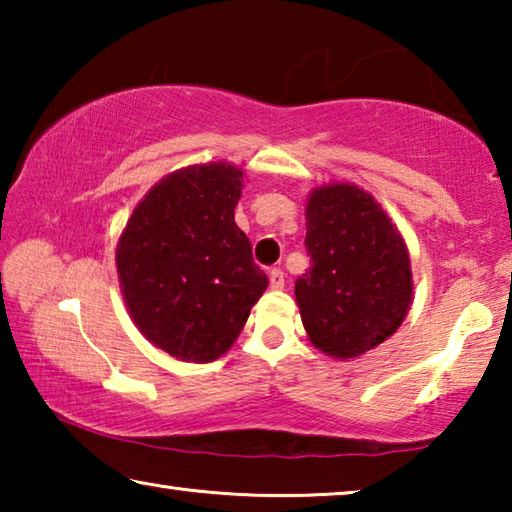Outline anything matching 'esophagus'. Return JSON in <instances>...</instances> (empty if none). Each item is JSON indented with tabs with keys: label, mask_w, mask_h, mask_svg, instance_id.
<instances>
[{
	"label": "esophagus",
	"mask_w": 512,
	"mask_h": 512,
	"mask_svg": "<svg viewBox=\"0 0 512 512\" xmlns=\"http://www.w3.org/2000/svg\"><path fill=\"white\" fill-rule=\"evenodd\" d=\"M268 282H271V289L273 291L284 289V273L280 271V268H273V271L268 273Z\"/></svg>",
	"instance_id": "obj_1"
}]
</instances>
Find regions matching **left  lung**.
<instances>
[{
	"label": "left lung",
	"instance_id": "1",
	"mask_svg": "<svg viewBox=\"0 0 512 512\" xmlns=\"http://www.w3.org/2000/svg\"><path fill=\"white\" fill-rule=\"evenodd\" d=\"M305 219L311 266L296 282L302 325L327 357L357 359L409 314V248L375 196L352 183L311 189Z\"/></svg>",
	"mask_w": 512,
	"mask_h": 512
}]
</instances>
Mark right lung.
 Segmentation results:
<instances>
[{"mask_svg": "<svg viewBox=\"0 0 512 512\" xmlns=\"http://www.w3.org/2000/svg\"><path fill=\"white\" fill-rule=\"evenodd\" d=\"M241 189L237 164H189L144 194L119 235L128 314L146 341L178 361L223 357L268 287L235 223Z\"/></svg>", "mask_w": 512, "mask_h": 512, "instance_id": "1", "label": "right lung"}]
</instances>
